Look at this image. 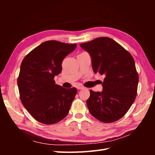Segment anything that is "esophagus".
<instances>
[{
  "label": "esophagus",
  "instance_id": "esophagus-1",
  "mask_svg": "<svg viewBox=\"0 0 155 155\" xmlns=\"http://www.w3.org/2000/svg\"><path fill=\"white\" fill-rule=\"evenodd\" d=\"M77 88L78 90H81V89H84V87H83V86H77Z\"/></svg>",
  "mask_w": 155,
  "mask_h": 155
}]
</instances>
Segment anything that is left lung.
I'll use <instances>...</instances> for the list:
<instances>
[{"label":"left lung","instance_id":"left-lung-1","mask_svg":"<svg viewBox=\"0 0 155 155\" xmlns=\"http://www.w3.org/2000/svg\"><path fill=\"white\" fill-rule=\"evenodd\" d=\"M90 54L94 73L104 74L103 91H90V113L103 123H113L127 113L137 93L139 77L131 54L112 38L99 37L80 45Z\"/></svg>","mask_w":155,"mask_h":155}]
</instances>
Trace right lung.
I'll list each match as a JSON object with an SVG mask.
<instances>
[{
	"label": "right lung",
	"instance_id": "add662e5",
	"mask_svg": "<svg viewBox=\"0 0 155 155\" xmlns=\"http://www.w3.org/2000/svg\"><path fill=\"white\" fill-rule=\"evenodd\" d=\"M77 44L57 41L42 42L22 61L17 80L20 98L26 109L41 123L52 124L67 116L77 90L56 84L63 59Z\"/></svg>",
	"mask_w": 155,
	"mask_h": 155
}]
</instances>
